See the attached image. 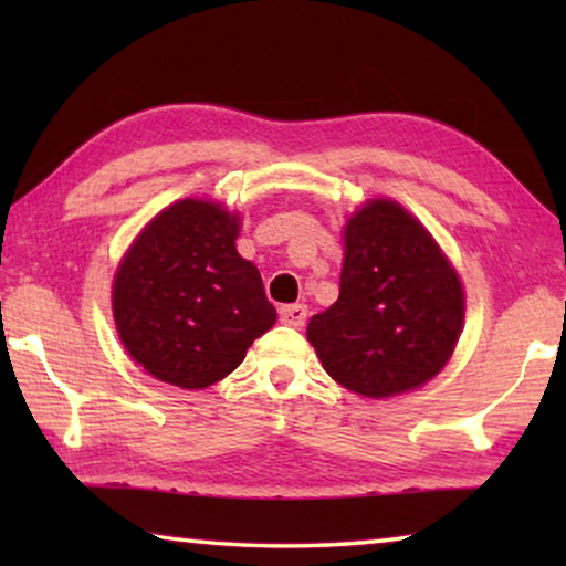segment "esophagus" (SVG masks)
<instances>
[{
    "label": "esophagus",
    "instance_id": "esophagus-1",
    "mask_svg": "<svg viewBox=\"0 0 566 566\" xmlns=\"http://www.w3.org/2000/svg\"><path fill=\"white\" fill-rule=\"evenodd\" d=\"M280 319L286 324V327L300 329L306 322V306L304 304H286L280 310Z\"/></svg>",
    "mask_w": 566,
    "mask_h": 566
}]
</instances>
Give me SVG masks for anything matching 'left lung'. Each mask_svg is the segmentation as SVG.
I'll use <instances>...</instances> for the list:
<instances>
[{"label": "left lung", "mask_w": 566, "mask_h": 566, "mask_svg": "<svg viewBox=\"0 0 566 566\" xmlns=\"http://www.w3.org/2000/svg\"><path fill=\"white\" fill-rule=\"evenodd\" d=\"M464 294L434 239L397 202L364 205L344 229L339 300L306 339L332 379L391 397L432 379L462 332Z\"/></svg>", "instance_id": "1"}]
</instances>
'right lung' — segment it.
Instances as JSON below:
<instances>
[{
	"label": "right lung",
	"instance_id": "add662e5",
	"mask_svg": "<svg viewBox=\"0 0 566 566\" xmlns=\"http://www.w3.org/2000/svg\"><path fill=\"white\" fill-rule=\"evenodd\" d=\"M239 217L181 199L137 237L112 304L124 347L151 377L205 389L242 364L276 319L262 276L237 254Z\"/></svg>",
	"mask_w": 566,
	"mask_h": 566
}]
</instances>
